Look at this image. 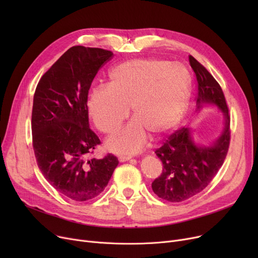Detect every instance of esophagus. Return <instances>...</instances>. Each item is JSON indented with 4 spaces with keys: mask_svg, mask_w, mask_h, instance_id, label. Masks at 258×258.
I'll use <instances>...</instances> for the list:
<instances>
[{
    "mask_svg": "<svg viewBox=\"0 0 258 258\" xmlns=\"http://www.w3.org/2000/svg\"><path fill=\"white\" fill-rule=\"evenodd\" d=\"M118 159H119V161H120V162H125V161L131 160V159H132V157H130V156H121V157H119Z\"/></svg>",
    "mask_w": 258,
    "mask_h": 258,
    "instance_id": "1",
    "label": "esophagus"
}]
</instances>
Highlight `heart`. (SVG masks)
<instances>
[{
	"label": "heart",
	"instance_id": "heart-1",
	"mask_svg": "<svg viewBox=\"0 0 258 258\" xmlns=\"http://www.w3.org/2000/svg\"><path fill=\"white\" fill-rule=\"evenodd\" d=\"M190 76L181 64L160 58L130 59L116 66L107 85L93 88L88 113L100 132H115L130 114L135 119L107 139L106 147L118 154L138 153L148 134L155 137L179 123L188 104Z\"/></svg>",
	"mask_w": 258,
	"mask_h": 258
}]
</instances>
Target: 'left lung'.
<instances>
[{"label": "left lung", "mask_w": 258, "mask_h": 258, "mask_svg": "<svg viewBox=\"0 0 258 258\" xmlns=\"http://www.w3.org/2000/svg\"><path fill=\"white\" fill-rule=\"evenodd\" d=\"M189 63L197 78L198 108L206 103L218 105L225 114L226 124L222 136L212 146H197L190 128L181 127L157 148L155 153L162 161L163 170L152 183V188L159 198L172 203L188 200L204 190L222 167L231 137L229 108L221 86L192 55H189Z\"/></svg>", "instance_id": "obj_1"}]
</instances>
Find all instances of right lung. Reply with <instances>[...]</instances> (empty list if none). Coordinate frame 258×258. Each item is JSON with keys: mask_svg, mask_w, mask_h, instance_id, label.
Here are the masks:
<instances>
[{"mask_svg": "<svg viewBox=\"0 0 258 258\" xmlns=\"http://www.w3.org/2000/svg\"><path fill=\"white\" fill-rule=\"evenodd\" d=\"M112 57L108 50L74 46L39 79L33 96L37 166L54 189L77 202L99 196L119 163L112 154L88 159L100 144L89 126L88 94L94 77Z\"/></svg>", "mask_w": 258, "mask_h": 258, "instance_id": "1", "label": "right lung"}]
</instances>
